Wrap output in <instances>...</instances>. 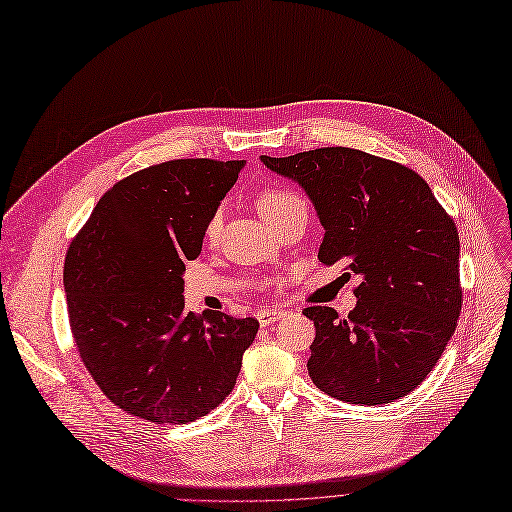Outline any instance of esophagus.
<instances>
[{
	"label": "esophagus",
	"instance_id": "1",
	"mask_svg": "<svg viewBox=\"0 0 512 512\" xmlns=\"http://www.w3.org/2000/svg\"><path fill=\"white\" fill-rule=\"evenodd\" d=\"M283 315H285L283 310H274V308H259V310L255 312V317H257V321H259L261 325H270V323L278 321Z\"/></svg>",
	"mask_w": 512,
	"mask_h": 512
}]
</instances>
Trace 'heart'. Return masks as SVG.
I'll return each instance as SVG.
<instances>
[{
  "instance_id": "heart-1",
  "label": "heart",
  "mask_w": 512,
  "mask_h": 512,
  "mask_svg": "<svg viewBox=\"0 0 512 512\" xmlns=\"http://www.w3.org/2000/svg\"><path fill=\"white\" fill-rule=\"evenodd\" d=\"M298 202H302V197L298 193L287 191V189H278V187L266 189L257 195L259 214L266 221H272L276 214H280L285 208L298 204ZM221 227H223V214L214 212L204 227V236L208 240H217L221 234Z\"/></svg>"
}]
</instances>
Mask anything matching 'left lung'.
I'll use <instances>...</instances> for the list:
<instances>
[{"instance_id": "8db88e82", "label": "left lung", "mask_w": 512, "mask_h": 512, "mask_svg": "<svg viewBox=\"0 0 512 512\" xmlns=\"http://www.w3.org/2000/svg\"><path fill=\"white\" fill-rule=\"evenodd\" d=\"M306 191L325 227L319 261L357 274V306L315 321L308 374L349 404H389L415 391L451 340L461 312L459 236L430 185L402 163L346 146L261 155ZM344 274V276H346Z\"/></svg>"}]
</instances>
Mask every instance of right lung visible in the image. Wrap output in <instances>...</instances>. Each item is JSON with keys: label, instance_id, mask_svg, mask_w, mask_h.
Returning a JSON list of instances; mask_svg holds the SVG:
<instances>
[{"label": "right lung", "instance_id": "1", "mask_svg": "<svg viewBox=\"0 0 512 512\" xmlns=\"http://www.w3.org/2000/svg\"><path fill=\"white\" fill-rule=\"evenodd\" d=\"M244 161L172 159L119 180L63 263L72 336L106 398L151 423H189L234 389L259 321L185 312V261Z\"/></svg>", "mask_w": 512, "mask_h": 512}]
</instances>
